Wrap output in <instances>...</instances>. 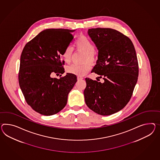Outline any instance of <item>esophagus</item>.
Wrapping results in <instances>:
<instances>
[{"instance_id": "34e87169", "label": "esophagus", "mask_w": 160, "mask_h": 160, "mask_svg": "<svg viewBox=\"0 0 160 160\" xmlns=\"http://www.w3.org/2000/svg\"><path fill=\"white\" fill-rule=\"evenodd\" d=\"M82 77H80V76H78V80H82Z\"/></svg>"}]
</instances>
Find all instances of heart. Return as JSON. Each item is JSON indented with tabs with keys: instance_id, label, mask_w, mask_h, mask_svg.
<instances>
[{
	"instance_id": "b5f03b06",
	"label": "heart",
	"mask_w": 160,
	"mask_h": 160,
	"mask_svg": "<svg viewBox=\"0 0 160 160\" xmlns=\"http://www.w3.org/2000/svg\"><path fill=\"white\" fill-rule=\"evenodd\" d=\"M74 46L78 51L84 53L82 57L81 65L72 64L66 68V72L71 74H75L79 76L86 75L91 69L92 66L90 63L94 64L97 62L98 56L95 51V45L91 42L89 38L86 36H79L74 42ZM73 48L70 46H67L63 51L62 57L65 62L69 63L71 61Z\"/></svg>"
}]
</instances>
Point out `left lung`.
Returning a JSON list of instances; mask_svg holds the SVG:
<instances>
[{
	"mask_svg": "<svg viewBox=\"0 0 160 160\" xmlns=\"http://www.w3.org/2000/svg\"><path fill=\"white\" fill-rule=\"evenodd\" d=\"M88 33L99 52L92 70L104 82L86 78V105L99 114L111 115L123 109L132 95L139 74L136 51L128 37L117 30L92 28Z\"/></svg>",
	"mask_w": 160,
	"mask_h": 160,
	"instance_id": "left-lung-1",
	"label": "left lung"
}]
</instances>
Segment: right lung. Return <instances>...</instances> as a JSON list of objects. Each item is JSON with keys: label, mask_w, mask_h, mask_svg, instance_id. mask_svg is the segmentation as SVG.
<instances>
[{"label": "right lung", "mask_w": 160, "mask_h": 160, "mask_svg": "<svg viewBox=\"0 0 160 160\" xmlns=\"http://www.w3.org/2000/svg\"><path fill=\"white\" fill-rule=\"evenodd\" d=\"M73 32L66 29L44 30L28 42L22 51L20 88L28 105L42 115H53L63 109L77 82V77L71 73L59 79L50 76L52 72H65L61 56L74 38Z\"/></svg>", "instance_id": "1"}]
</instances>
